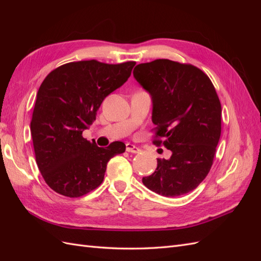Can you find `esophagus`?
<instances>
[{"label": "esophagus", "instance_id": "obj_1", "mask_svg": "<svg viewBox=\"0 0 261 261\" xmlns=\"http://www.w3.org/2000/svg\"><path fill=\"white\" fill-rule=\"evenodd\" d=\"M126 151H128L130 153H138L140 150L138 147L134 146L133 144H126Z\"/></svg>", "mask_w": 261, "mask_h": 261}]
</instances>
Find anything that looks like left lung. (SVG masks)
Segmentation results:
<instances>
[{"label":"left lung","mask_w":261,"mask_h":261,"mask_svg":"<svg viewBox=\"0 0 261 261\" xmlns=\"http://www.w3.org/2000/svg\"><path fill=\"white\" fill-rule=\"evenodd\" d=\"M133 74L152 99L153 144L172 151L169 160L156 159L144 185L165 197L194 191L208 175L221 136L215 86L198 67L167 59L138 64Z\"/></svg>","instance_id":"1"}]
</instances>
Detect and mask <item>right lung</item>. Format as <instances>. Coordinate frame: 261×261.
I'll use <instances>...</instances> for the list:
<instances>
[{
	"label": "right lung",
	"instance_id": "add662e5",
	"mask_svg": "<svg viewBox=\"0 0 261 261\" xmlns=\"http://www.w3.org/2000/svg\"><path fill=\"white\" fill-rule=\"evenodd\" d=\"M135 64L70 62L44 78L30 132L39 171L54 192L70 198L90 193L103 180L109 160L125 151L122 141L100 148L83 132L96 120L105 98L128 80Z\"/></svg>",
	"mask_w": 261,
	"mask_h": 261
}]
</instances>
